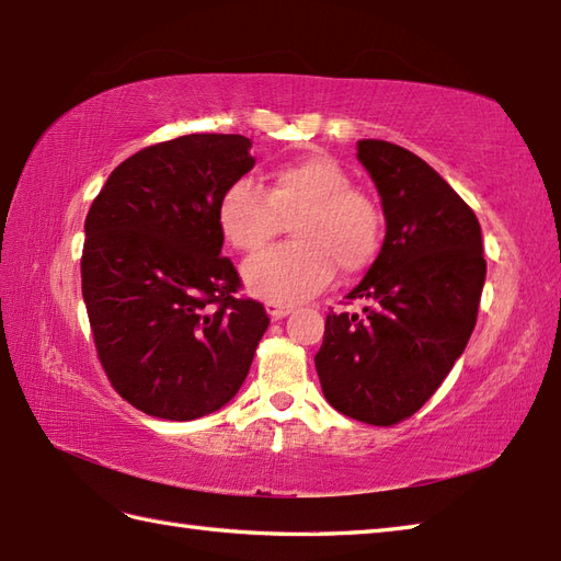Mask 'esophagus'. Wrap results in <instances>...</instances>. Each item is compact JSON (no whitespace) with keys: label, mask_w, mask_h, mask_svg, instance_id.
Here are the masks:
<instances>
[{"label":"esophagus","mask_w":561,"mask_h":561,"mask_svg":"<svg viewBox=\"0 0 561 561\" xmlns=\"http://www.w3.org/2000/svg\"><path fill=\"white\" fill-rule=\"evenodd\" d=\"M265 308H267V313H270L274 320H279V318L289 316V313L294 311V304H284V301H267V304H265Z\"/></svg>","instance_id":"34e87169"}]
</instances>
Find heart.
Wrapping results in <instances>:
<instances>
[{"instance_id": "b5f03b06", "label": "heart", "mask_w": 561, "mask_h": 561, "mask_svg": "<svg viewBox=\"0 0 561 561\" xmlns=\"http://www.w3.org/2000/svg\"><path fill=\"white\" fill-rule=\"evenodd\" d=\"M219 229L238 253L255 255L291 224V245L245 262L248 289L270 301H301L335 277L371 265L383 238V211L352 185V175L325 153L274 165L265 190L248 178L219 199Z\"/></svg>"}]
</instances>
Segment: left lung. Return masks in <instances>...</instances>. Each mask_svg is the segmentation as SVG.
Returning <instances> with one entry per match:
<instances>
[{
    "mask_svg": "<svg viewBox=\"0 0 561 561\" xmlns=\"http://www.w3.org/2000/svg\"><path fill=\"white\" fill-rule=\"evenodd\" d=\"M386 214V241L347 294L364 313L325 318L316 371L356 422L392 426L434 396L478 320L486 262L474 211L432 165L383 139L356 141Z\"/></svg>",
    "mask_w": 561,
    "mask_h": 561,
    "instance_id": "left-lung-1",
    "label": "left lung"
}]
</instances>
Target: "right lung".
Masks as SVG:
<instances>
[{"mask_svg":"<svg viewBox=\"0 0 561 561\" xmlns=\"http://www.w3.org/2000/svg\"><path fill=\"white\" fill-rule=\"evenodd\" d=\"M243 135H185L111 173L83 224L81 294L117 396L171 422L217 412L248 376L270 318L238 296L219 199L253 169Z\"/></svg>","mask_w":561,"mask_h":561,"instance_id":"add662e5","label":"right lung"}]
</instances>
